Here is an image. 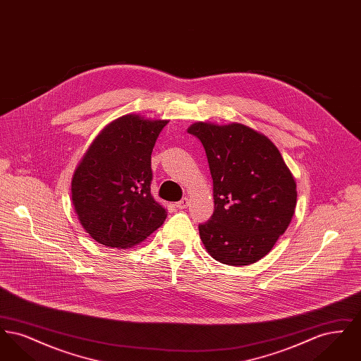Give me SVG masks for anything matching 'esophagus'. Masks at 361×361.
I'll list each match as a JSON object with an SVG mask.
<instances>
[{
  "label": "esophagus",
  "instance_id": "1",
  "mask_svg": "<svg viewBox=\"0 0 361 361\" xmlns=\"http://www.w3.org/2000/svg\"><path fill=\"white\" fill-rule=\"evenodd\" d=\"M189 204V199L188 197H184V199H181L180 202H177L176 203V207L178 208V209H184V208H187Z\"/></svg>",
  "mask_w": 361,
  "mask_h": 361
}]
</instances>
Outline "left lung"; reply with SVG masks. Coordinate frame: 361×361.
<instances>
[{
  "instance_id": "8db88e82",
  "label": "left lung",
  "mask_w": 361,
  "mask_h": 361,
  "mask_svg": "<svg viewBox=\"0 0 361 361\" xmlns=\"http://www.w3.org/2000/svg\"><path fill=\"white\" fill-rule=\"evenodd\" d=\"M189 134L206 150L215 209L199 224L207 252L216 261L242 267L267 256L291 224L296 183L271 139L231 123L196 121Z\"/></svg>"
}]
</instances>
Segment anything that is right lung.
I'll return each mask as SVG.
<instances>
[{"label": "right lung", "instance_id": "right-lung-1", "mask_svg": "<svg viewBox=\"0 0 361 361\" xmlns=\"http://www.w3.org/2000/svg\"><path fill=\"white\" fill-rule=\"evenodd\" d=\"M168 121L124 115L94 137L71 180V202L86 233L108 247L128 249L166 219L150 184L152 152Z\"/></svg>", "mask_w": 361, "mask_h": 361}]
</instances>
